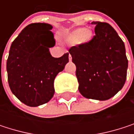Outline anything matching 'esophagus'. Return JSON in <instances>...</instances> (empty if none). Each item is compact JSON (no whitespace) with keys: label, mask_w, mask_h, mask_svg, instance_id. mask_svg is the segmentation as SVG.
Instances as JSON below:
<instances>
[{"label":"esophagus","mask_w":134,"mask_h":134,"mask_svg":"<svg viewBox=\"0 0 134 134\" xmlns=\"http://www.w3.org/2000/svg\"><path fill=\"white\" fill-rule=\"evenodd\" d=\"M69 60H70V61H71V60H72V57H71V55H70V54H69Z\"/></svg>","instance_id":"34e87169"}]
</instances>
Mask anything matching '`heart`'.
Wrapping results in <instances>:
<instances>
[{
    "mask_svg": "<svg viewBox=\"0 0 134 134\" xmlns=\"http://www.w3.org/2000/svg\"><path fill=\"white\" fill-rule=\"evenodd\" d=\"M67 38V40L74 43H77L81 41L83 42H89L92 39V33L88 31V29L85 28H81L68 34Z\"/></svg>",
    "mask_w": 134,
    "mask_h": 134,
    "instance_id": "obj_1",
    "label": "heart"
}]
</instances>
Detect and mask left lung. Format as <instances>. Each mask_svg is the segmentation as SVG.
<instances>
[{"mask_svg": "<svg viewBox=\"0 0 134 134\" xmlns=\"http://www.w3.org/2000/svg\"><path fill=\"white\" fill-rule=\"evenodd\" d=\"M95 36L88 42L72 46L69 53L76 65L80 93L104 101L123 87L128 67L125 45L108 23L93 21Z\"/></svg>", "mask_w": 134, "mask_h": 134, "instance_id": "obj_1", "label": "left lung"}]
</instances>
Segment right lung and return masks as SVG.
Masks as SVG:
<instances>
[{
    "instance_id": "right-lung-1",
    "label": "right lung",
    "mask_w": 134,
    "mask_h": 134,
    "mask_svg": "<svg viewBox=\"0 0 134 134\" xmlns=\"http://www.w3.org/2000/svg\"><path fill=\"white\" fill-rule=\"evenodd\" d=\"M53 26L47 23L27 25L13 41L7 60L8 85L24 104L36 107L48 102L54 94V79L69 61L67 53L53 57L55 46Z\"/></svg>"
}]
</instances>
